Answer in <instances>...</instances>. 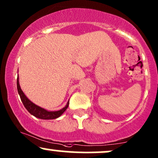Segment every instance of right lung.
<instances>
[{
  "label": "right lung",
  "mask_w": 158,
  "mask_h": 158,
  "mask_svg": "<svg viewBox=\"0 0 158 158\" xmlns=\"http://www.w3.org/2000/svg\"><path fill=\"white\" fill-rule=\"evenodd\" d=\"M17 89L19 94L21 97V102H23V106H24L26 109L30 112L32 115L34 117H37V118L41 119H53L59 117L66 110L67 108H68L69 106V101L67 103V105L64 108H61L59 110H56V111H49L48 110H45L44 108H41V107L38 106L37 105L34 104L33 102H31L30 99L26 97L23 92L21 90V87L19 85V78H17Z\"/></svg>",
  "instance_id": "1"
}]
</instances>
